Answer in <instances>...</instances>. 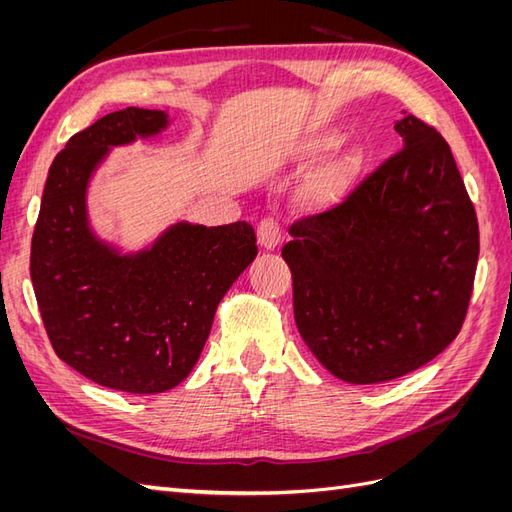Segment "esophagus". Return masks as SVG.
Masks as SVG:
<instances>
[{
  "label": "esophagus",
  "instance_id": "esophagus-1",
  "mask_svg": "<svg viewBox=\"0 0 512 512\" xmlns=\"http://www.w3.org/2000/svg\"><path fill=\"white\" fill-rule=\"evenodd\" d=\"M258 243L260 247H265V250H275L277 245H280L282 241V230H280V222H277L275 218H265L260 220L258 224Z\"/></svg>",
  "mask_w": 512,
  "mask_h": 512
}]
</instances>
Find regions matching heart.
Returning a JSON list of instances; mask_svg holds the SVG:
<instances>
[{
  "label": "heart",
  "instance_id": "heart-1",
  "mask_svg": "<svg viewBox=\"0 0 512 512\" xmlns=\"http://www.w3.org/2000/svg\"><path fill=\"white\" fill-rule=\"evenodd\" d=\"M339 145H342V136H337L333 132L320 134L312 141L307 143L305 153L307 158H322L327 153L335 151ZM361 166V156L359 153H348V156L339 158L337 162L324 166L320 173L307 183L305 190V200L314 207H327L335 203L337 198H342L344 192L350 188V183L356 175V170Z\"/></svg>",
  "mask_w": 512,
  "mask_h": 512
}]
</instances>
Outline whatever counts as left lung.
Masks as SVG:
<instances>
[{
	"label": "left lung",
	"mask_w": 512,
	"mask_h": 512,
	"mask_svg": "<svg viewBox=\"0 0 512 512\" xmlns=\"http://www.w3.org/2000/svg\"><path fill=\"white\" fill-rule=\"evenodd\" d=\"M389 160L329 211L290 226L282 250L307 348L333 376L378 384L429 363L461 331L478 222L451 147L414 115Z\"/></svg>",
	"instance_id": "left-lung-1"
}]
</instances>
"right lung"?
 <instances>
[{"label":"right lung","mask_w":512,"mask_h":512,"mask_svg":"<svg viewBox=\"0 0 512 512\" xmlns=\"http://www.w3.org/2000/svg\"><path fill=\"white\" fill-rule=\"evenodd\" d=\"M164 111L104 115L61 149L42 192L29 273L61 361L126 393H164L188 378L226 290L256 258L247 222H179L147 250L119 254L89 228L87 185L108 149L160 134Z\"/></svg>","instance_id":"right-lung-1"}]
</instances>
